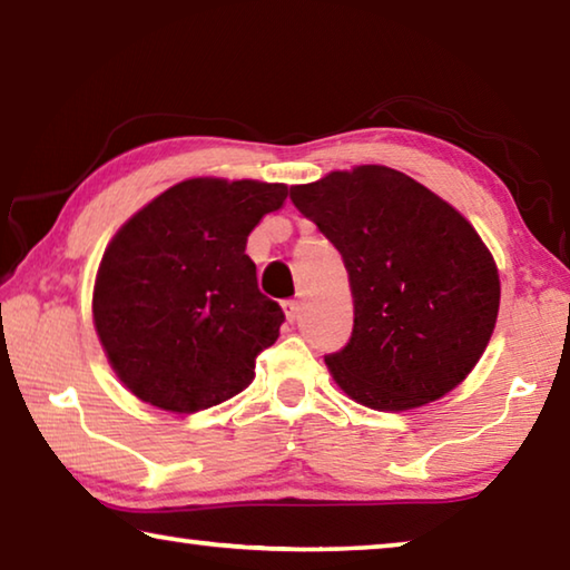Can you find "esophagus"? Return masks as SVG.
Returning a JSON list of instances; mask_svg holds the SVG:
<instances>
[{"instance_id": "1", "label": "esophagus", "mask_w": 570, "mask_h": 570, "mask_svg": "<svg viewBox=\"0 0 570 570\" xmlns=\"http://www.w3.org/2000/svg\"><path fill=\"white\" fill-rule=\"evenodd\" d=\"M284 314H286V322H294L296 314H298V302H294V298H288V302L282 304Z\"/></svg>"}]
</instances>
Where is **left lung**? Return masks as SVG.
I'll use <instances>...</instances> for the list:
<instances>
[{
    "label": "left lung",
    "mask_w": 570,
    "mask_h": 570,
    "mask_svg": "<svg viewBox=\"0 0 570 570\" xmlns=\"http://www.w3.org/2000/svg\"><path fill=\"white\" fill-rule=\"evenodd\" d=\"M292 200L344 258L352 340L326 354L346 397L380 412L440 400L493 336L500 278L470 220L387 166L332 170Z\"/></svg>",
    "instance_id": "obj_1"
}]
</instances>
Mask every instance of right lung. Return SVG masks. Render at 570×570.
Masks as SVG:
<instances>
[{
    "label": "right lung",
    "instance_id": "right-lung-1",
    "mask_svg": "<svg viewBox=\"0 0 570 570\" xmlns=\"http://www.w3.org/2000/svg\"><path fill=\"white\" fill-rule=\"evenodd\" d=\"M286 196L284 183L190 178L112 236L95 278L92 322L135 397L190 414L248 387L284 312L258 292L246 240Z\"/></svg>",
    "mask_w": 570,
    "mask_h": 570
}]
</instances>
